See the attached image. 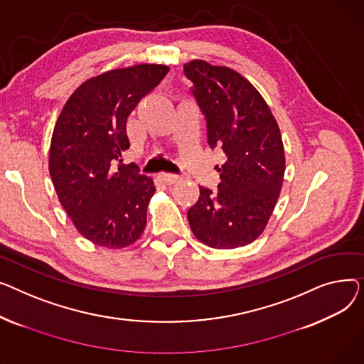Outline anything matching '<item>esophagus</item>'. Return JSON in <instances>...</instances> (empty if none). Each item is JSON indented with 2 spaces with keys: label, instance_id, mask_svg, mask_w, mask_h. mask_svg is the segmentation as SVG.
<instances>
[{
  "label": "esophagus",
  "instance_id": "1",
  "mask_svg": "<svg viewBox=\"0 0 364 364\" xmlns=\"http://www.w3.org/2000/svg\"><path fill=\"white\" fill-rule=\"evenodd\" d=\"M159 179L161 182H166V183H176L179 181V176L178 175H172V173H160Z\"/></svg>",
  "mask_w": 364,
  "mask_h": 364
}]
</instances>
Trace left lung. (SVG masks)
Returning <instances> with one entry per match:
<instances>
[{
    "label": "left lung",
    "mask_w": 364,
    "mask_h": 364,
    "mask_svg": "<svg viewBox=\"0 0 364 364\" xmlns=\"http://www.w3.org/2000/svg\"><path fill=\"white\" fill-rule=\"evenodd\" d=\"M192 95L207 122L211 148H222L216 191L200 186L198 201L188 210L196 238L211 248L251 244L263 233L285 173L279 126L262 94L242 75L204 60L183 66Z\"/></svg>",
    "instance_id": "left-lung-1"
}]
</instances>
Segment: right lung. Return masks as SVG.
Here are the masks:
<instances>
[{"label":"right lung","mask_w":364,"mask_h":364,"mask_svg":"<svg viewBox=\"0 0 364 364\" xmlns=\"http://www.w3.org/2000/svg\"><path fill=\"white\" fill-rule=\"evenodd\" d=\"M167 72L164 64H136L91 77L54 126L48 167L57 197L77 232L100 247H127L145 229L154 182L119 163L129 148L127 117Z\"/></svg>","instance_id":"add662e5"}]
</instances>
